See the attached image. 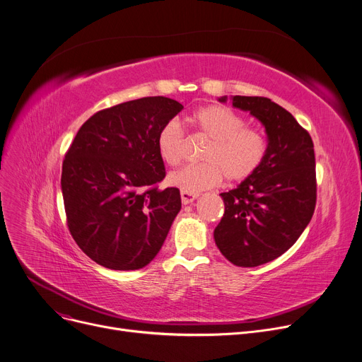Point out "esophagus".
<instances>
[{
	"instance_id": "obj_1",
	"label": "esophagus",
	"mask_w": 362,
	"mask_h": 362,
	"mask_svg": "<svg viewBox=\"0 0 362 362\" xmlns=\"http://www.w3.org/2000/svg\"><path fill=\"white\" fill-rule=\"evenodd\" d=\"M198 196H199V193H192V192H186V190L180 192V198H182L183 205L192 204L196 198H198Z\"/></svg>"
}]
</instances>
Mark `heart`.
I'll return each mask as SVG.
<instances>
[{
	"instance_id": "obj_1",
	"label": "heart",
	"mask_w": 362,
	"mask_h": 362,
	"mask_svg": "<svg viewBox=\"0 0 362 362\" xmlns=\"http://www.w3.org/2000/svg\"><path fill=\"white\" fill-rule=\"evenodd\" d=\"M189 122L196 133L209 140L204 163L189 164L169 176V183L192 193L218 186L225 177L243 182L251 177L267 154V140L261 131L245 127V119L222 105L196 110ZM185 129L176 119L164 122L157 133V150L169 166H179L186 156Z\"/></svg>"
}]
</instances>
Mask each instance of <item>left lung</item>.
<instances>
[{
  "label": "left lung",
  "mask_w": 362,
  "mask_h": 362,
  "mask_svg": "<svg viewBox=\"0 0 362 362\" xmlns=\"http://www.w3.org/2000/svg\"><path fill=\"white\" fill-rule=\"evenodd\" d=\"M219 101L225 103L226 96ZM233 105L264 125L267 154L251 177L221 193L225 212L214 238L233 264L257 267L286 252L313 216L315 150L308 131L269 98L235 95Z\"/></svg>",
  "instance_id": "obj_1"
}]
</instances>
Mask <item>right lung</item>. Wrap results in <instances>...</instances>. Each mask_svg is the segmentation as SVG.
<instances>
[{
    "instance_id": "1",
    "label": "right lung",
    "mask_w": 362,
    "mask_h": 362,
    "mask_svg": "<svg viewBox=\"0 0 362 362\" xmlns=\"http://www.w3.org/2000/svg\"><path fill=\"white\" fill-rule=\"evenodd\" d=\"M183 110L147 96L95 112L79 128L62 166L69 233L96 264L139 270L157 255L182 208L157 150L160 127Z\"/></svg>"
}]
</instances>
